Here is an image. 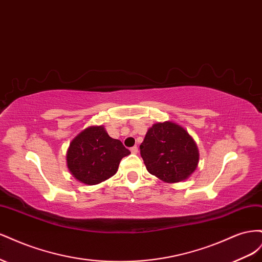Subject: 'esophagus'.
<instances>
[{
	"instance_id": "esophagus-1",
	"label": "esophagus",
	"mask_w": 262,
	"mask_h": 262,
	"mask_svg": "<svg viewBox=\"0 0 262 262\" xmlns=\"http://www.w3.org/2000/svg\"><path fill=\"white\" fill-rule=\"evenodd\" d=\"M130 150H131V153H132V154H138V152H139V149H138V147H137V146H133V147H131V148H130Z\"/></svg>"
}]
</instances>
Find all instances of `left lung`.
Wrapping results in <instances>:
<instances>
[{
    "label": "left lung",
    "instance_id": "obj_1",
    "mask_svg": "<svg viewBox=\"0 0 262 262\" xmlns=\"http://www.w3.org/2000/svg\"><path fill=\"white\" fill-rule=\"evenodd\" d=\"M140 152L147 171L169 184L187 179L199 163L194 140L171 121L153 124L140 145Z\"/></svg>",
    "mask_w": 262,
    "mask_h": 262
}]
</instances>
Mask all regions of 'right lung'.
Returning a JSON list of instances; mask_svg holds the SVG:
<instances>
[{
  "label": "right lung",
  "instance_id": "right-lung-1",
  "mask_svg": "<svg viewBox=\"0 0 262 262\" xmlns=\"http://www.w3.org/2000/svg\"><path fill=\"white\" fill-rule=\"evenodd\" d=\"M131 152L121 141L110 138L102 125L83 130L70 143L68 168L73 177L85 185H97L114 176L119 164Z\"/></svg>",
  "mask_w": 262,
  "mask_h": 262
}]
</instances>
